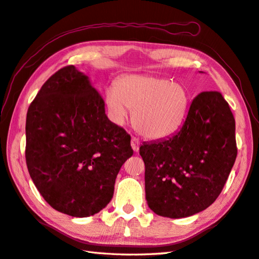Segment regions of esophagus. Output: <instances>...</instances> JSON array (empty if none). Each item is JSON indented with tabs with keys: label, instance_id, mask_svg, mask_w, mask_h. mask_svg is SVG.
I'll use <instances>...</instances> for the list:
<instances>
[{
	"label": "esophagus",
	"instance_id": "34e87169",
	"mask_svg": "<svg viewBox=\"0 0 259 259\" xmlns=\"http://www.w3.org/2000/svg\"><path fill=\"white\" fill-rule=\"evenodd\" d=\"M131 148H132V150H134L135 152L139 151L140 141H139V139H138V138H136V137H132L131 138Z\"/></svg>",
	"mask_w": 259,
	"mask_h": 259
}]
</instances>
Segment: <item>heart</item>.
Segmentation results:
<instances>
[{"label":"heart","instance_id":"heart-1","mask_svg":"<svg viewBox=\"0 0 259 259\" xmlns=\"http://www.w3.org/2000/svg\"><path fill=\"white\" fill-rule=\"evenodd\" d=\"M105 105L116 123H123L132 110V123L149 139H163L183 122L189 107V94L178 82L163 78L127 75L105 92Z\"/></svg>","mask_w":259,"mask_h":259}]
</instances>
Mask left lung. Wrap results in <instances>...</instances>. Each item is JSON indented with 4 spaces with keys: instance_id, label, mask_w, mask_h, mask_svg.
I'll list each match as a JSON object with an SVG mask.
<instances>
[{
    "instance_id": "left-lung-1",
    "label": "left lung",
    "mask_w": 259,
    "mask_h": 259,
    "mask_svg": "<svg viewBox=\"0 0 259 259\" xmlns=\"http://www.w3.org/2000/svg\"><path fill=\"white\" fill-rule=\"evenodd\" d=\"M146 198L160 216L182 219L207 208L221 194L236 160L235 119L219 92L192 101L173 136L140 147Z\"/></svg>"
}]
</instances>
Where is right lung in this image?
<instances>
[{"mask_svg": "<svg viewBox=\"0 0 259 259\" xmlns=\"http://www.w3.org/2000/svg\"><path fill=\"white\" fill-rule=\"evenodd\" d=\"M25 130L29 176L53 208L87 218L107 206L134 150L88 76L70 65L48 78L28 107Z\"/></svg>", "mask_w": 259, "mask_h": 259, "instance_id": "obj_1", "label": "right lung"}]
</instances>
